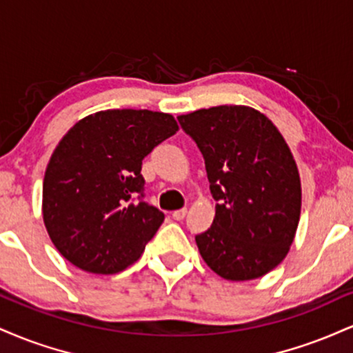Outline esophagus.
Here are the masks:
<instances>
[{
    "mask_svg": "<svg viewBox=\"0 0 353 353\" xmlns=\"http://www.w3.org/2000/svg\"><path fill=\"white\" fill-rule=\"evenodd\" d=\"M185 214H188V210H185V209L174 210V212H172V219H174V221H182V219L185 217Z\"/></svg>",
    "mask_w": 353,
    "mask_h": 353,
    "instance_id": "obj_1",
    "label": "esophagus"
}]
</instances>
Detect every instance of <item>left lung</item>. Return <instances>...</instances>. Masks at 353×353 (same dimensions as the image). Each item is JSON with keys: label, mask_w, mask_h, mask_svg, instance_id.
Instances as JSON below:
<instances>
[{"label": "left lung", "mask_w": 353, "mask_h": 353, "mask_svg": "<svg viewBox=\"0 0 353 353\" xmlns=\"http://www.w3.org/2000/svg\"><path fill=\"white\" fill-rule=\"evenodd\" d=\"M205 161L216 217L196 236L204 262L225 281L275 269L289 254L302 188L297 164L275 124L250 106L222 104L181 114Z\"/></svg>", "instance_id": "1"}]
</instances>
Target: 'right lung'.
I'll return each mask as SVG.
<instances>
[{
	"label": "right lung",
	"mask_w": 353,
	"mask_h": 353,
	"mask_svg": "<svg viewBox=\"0 0 353 353\" xmlns=\"http://www.w3.org/2000/svg\"><path fill=\"white\" fill-rule=\"evenodd\" d=\"M177 131L168 112L106 109L63 136L44 172L43 221L66 261L109 275L141 257L164 221L143 199V159Z\"/></svg>",
	"instance_id": "obj_1"
}]
</instances>
